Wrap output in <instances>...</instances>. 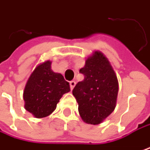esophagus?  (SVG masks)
<instances>
[{
    "label": "esophagus",
    "instance_id": "34e87169",
    "mask_svg": "<svg viewBox=\"0 0 150 150\" xmlns=\"http://www.w3.org/2000/svg\"><path fill=\"white\" fill-rule=\"evenodd\" d=\"M69 85H70V88H71V90H73L74 88L75 87V85H76V82H75V81H72L69 82Z\"/></svg>",
    "mask_w": 150,
    "mask_h": 150
}]
</instances>
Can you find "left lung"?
I'll return each instance as SVG.
<instances>
[{
  "mask_svg": "<svg viewBox=\"0 0 150 150\" xmlns=\"http://www.w3.org/2000/svg\"><path fill=\"white\" fill-rule=\"evenodd\" d=\"M84 80L73 89L81 119L88 125H99L115 109L118 81L107 57L99 50L93 52L80 69Z\"/></svg>",
  "mask_w": 150,
  "mask_h": 150,
  "instance_id": "8db88e82",
  "label": "left lung"
}]
</instances>
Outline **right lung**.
I'll use <instances>...</instances> for the list:
<instances>
[{
	"label": "right lung",
	"mask_w": 150,
	"mask_h": 150,
	"mask_svg": "<svg viewBox=\"0 0 150 150\" xmlns=\"http://www.w3.org/2000/svg\"><path fill=\"white\" fill-rule=\"evenodd\" d=\"M70 91L69 83L60 73L51 69V62L38 64L24 88L25 109L37 118L45 117L57 108L62 95Z\"/></svg>",
	"instance_id": "add662e5"
}]
</instances>
